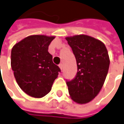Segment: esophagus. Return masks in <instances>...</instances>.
I'll use <instances>...</instances> for the list:
<instances>
[{
    "mask_svg": "<svg viewBox=\"0 0 124 124\" xmlns=\"http://www.w3.org/2000/svg\"><path fill=\"white\" fill-rule=\"evenodd\" d=\"M59 67H60V69L61 70H63V65H62V64H59Z\"/></svg>",
    "mask_w": 124,
    "mask_h": 124,
    "instance_id": "obj_1",
    "label": "esophagus"
}]
</instances>
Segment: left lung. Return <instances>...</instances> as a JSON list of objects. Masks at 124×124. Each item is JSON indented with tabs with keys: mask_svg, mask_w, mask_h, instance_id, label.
Masks as SVG:
<instances>
[{
	"mask_svg": "<svg viewBox=\"0 0 124 124\" xmlns=\"http://www.w3.org/2000/svg\"><path fill=\"white\" fill-rule=\"evenodd\" d=\"M72 48L77 65V73L67 81L69 93L78 104L92 101L100 92L108 73L110 60L102 41L85 34L66 38Z\"/></svg>",
	"mask_w": 124,
	"mask_h": 124,
	"instance_id": "8db88e82",
	"label": "left lung"
}]
</instances>
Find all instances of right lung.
<instances>
[{
  "instance_id": "right-lung-1",
  "label": "right lung",
  "mask_w": 124,
  "mask_h": 124,
  "mask_svg": "<svg viewBox=\"0 0 124 124\" xmlns=\"http://www.w3.org/2000/svg\"><path fill=\"white\" fill-rule=\"evenodd\" d=\"M54 39V36L31 35L12 48L11 65L14 77L20 88L32 97L47 95L60 72L48 52Z\"/></svg>"
}]
</instances>
